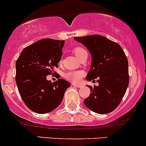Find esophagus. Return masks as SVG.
Returning <instances> with one entry per match:
<instances>
[{
  "mask_svg": "<svg viewBox=\"0 0 146 146\" xmlns=\"http://www.w3.org/2000/svg\"><path fill=\"white\" fill-rule=\"evenodd\" d=\"M72 86H74L77 87V88H81V87H82V84H75V83H73V84H72Z\"/></svg>",
  "mask_w": 146,
  "mask_h": 146,
  "instance_id": "34e87169",
  "label": "esophagus"
}]
</instances>
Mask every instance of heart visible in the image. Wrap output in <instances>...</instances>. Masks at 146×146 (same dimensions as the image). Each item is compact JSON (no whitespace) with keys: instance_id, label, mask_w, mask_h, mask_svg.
Wrapping results in <instances>:
<instances>
[{"instance_id":"heart-1","label":"heart","mask_w":146,"mask_h":146,"mask_svg":"<svg viewBox=\"0 0 146 146\" xmlns=\"http://www.w3.org/2000/svg\"><path fill=\"white\" fill-rule=\"evenodd\" d=\"M73 52L76 55V58L80 60V58L83 56L84 54L86 53V51L82 48L76 47L73 49ZM83 76L84 72L82 71H72V70H70V71L67 72L64 74V77L66 79L74 82H76L80 80L81 78Z\"/></svg>"}]
</instances>
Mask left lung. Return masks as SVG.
<instances>
[{
    "instance_id": "1",
    "label": "left lung",
    "mask_w": 146,
    "mask_h": 146,
    "mask_svg": "<svg viewBox=\"0 0 146 146\" xmlns=\"http://www.w3.org/2000/svg\"><path fill=\"white\" fill-rule=\"evenodd\" d=\"M91 54V66L86 80L98 79V86H88L91 94L85 106L98 114L110 113L121 103L129 86L128 60L118 43L100 35L74 37Z\"/></svg>"
}]
</instances>
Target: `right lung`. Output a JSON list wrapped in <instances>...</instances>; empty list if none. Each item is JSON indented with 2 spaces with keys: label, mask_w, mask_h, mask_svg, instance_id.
<instances>
[{
  "label": "right lung",
  "mask_w": 146,
  "mask_h": 146,
  "mask_svg": "<svg viewBox=\"0 0 146 146\" xmlns=\"http://www.w3.org/2000/svg\"><path fill=\"white\" fill-rule=\"evenodd\" d=\"M64 40L43 38L25 48L16 61L15 80L21 98L29 110L39 114L58 108L70 84L63 79L51 83L62 55Z\"/></svg>",
  "instance_id": "add662e5"
}]
</instances>
